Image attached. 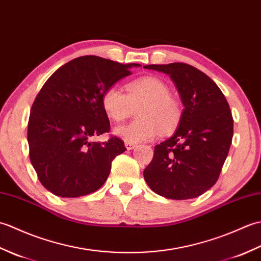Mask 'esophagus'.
I'll return each instance as SVG.
<instances>
[{"label": "esophagus", "instance_id": "34e87169", "mask_svg": "<svg viewBox=\"0 0 261 261\" xmlns=\"http://www.w3.org/2000/svg\"><path fill=\"white\" fill-rule=\"evenodd\" d=\"M124 146L127 149V150H132L136 147V143H131V142H124Z\"/></svg>", "mask_w": 261, "mask_h": 261}]
</instances>
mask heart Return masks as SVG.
<instances>
[{
  "label": "heart",
  "instance_id": "obj_1",
  "mask_svg": "<svg viewBox=\"0 0 261 261\" xmlns=\"http://www.w3.org/2000/svg\"><path fill=\"white\" fill-rule=\"evenodd\" d=\"M169 87L157 77H143L126 85V95L116 86H110L102 94L101 104L110 120L126 119L132 109L139 107L137 118L130 124L116 126L114 135L125 142L149 141L162 134H168L178 125L181 111L178 102L169 95Z\"/></svg>",
  "mask_w": 261,
  "mask_h": 261
}]
</instances>
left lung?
I'll return each instance as SVG.
<instances>
[{
  "instance_id": "1",
  "label": "left lung",
  "mask_w": 261,
  "mask_h": 261,
  "mask_svg": "<svg viewBox=\"0 0 261 261\" xmlns=\"http://www.w3.org/2000/svg\"><path fill=\"white\" fill-rule=\"evenodd\" d=\"M143 68L169 75L184 105L176 132L154 147L143 177L160 196L197 197L215 184L229 153L233 119L228 101L207 75L191 65L173 63Z\"/></svg>"
}]
</instances>
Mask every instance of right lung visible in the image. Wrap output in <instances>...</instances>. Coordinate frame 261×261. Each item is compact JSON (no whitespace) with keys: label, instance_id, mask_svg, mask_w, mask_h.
<instances>
[{"label":"right lung","instance_id":"obj_1","mask_svg":"<svg viewBox=\"0 0 261 261\" xmlns=\"http://www.w3.org/2000/svg\"><path fill=\"white\" fill-rule=\"evenodd\" d=\"M139 64H120L97 56L70 60L49 77L32 104L28 123L31 164L41 184L60 197H80L97 191L111 164L124 152L112 137L92 142L110 131L102 94Z\"/></svg>","mask_w":261,"mask_h":261}]
</instances>
